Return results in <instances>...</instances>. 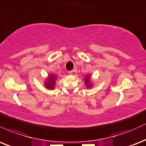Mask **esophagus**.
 I'll list each match as a JSON object with an SVG mask.
<instances>
[{
  "instance_id": "1",
  "label": "esophagus",
  "mask_w": 146,
  "mask_h": 146,
  "mask_svg": "<svg viewBox=\"0 0 146 146\" xmlns=\"http://www.w3.org/2000/svg\"><path fill=\"white\" fill-rule=\"evenodd\" d=\"M68 75H72V74H73V71H68Z\"/></svg>"
}]
</instances>
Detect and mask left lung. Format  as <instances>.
<instances>
[{
    "label": "left lung",
    "mask_w": 146,
    "mask_h": 146,
    "mask_svg": "<svg viewBox=\"0 0 146 146\" xmlns=\"http://www.w3.org/2000/svg\"><path fill=\"white\" fill-rule=\"evenodd\" d=\"M84 80H85V84L88 88H90V87H92V85H91V83L90 82V76H89V75H86Z\"/></svg>",
    "instance_id": "left-lung-1"
}]
</instances>
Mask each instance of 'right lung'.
<instances>
[{
  "label": "right lung",
  "instance_id": "obj_1",
  "mask_svg": "<svg viewBox=\"0 0 146 146\" xmlns=\"http://www.w3.org/2000/svg\"><path fill=\"white\" fill-rule=\"evenodd\" d=\"M56 77L54 75H49L48 80L45 83V87H47L48 89H52L54 88V86H55V80Z\"/></svg>",
  "mask_w": 146,
  "mask_h": 146
}]
</instances>
